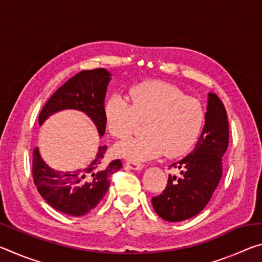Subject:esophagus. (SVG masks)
I'll return each instance as SVG.
<instances>
[{"label":"esophagus","mask_w":262,"mask_h":262,"mask_svg":"<svg viewBox=\"0 0 262 262\" xmlns=\"http://www.w3.org/2000/svg\"><path fill=\"white\" fill-rule=\"evenodd\" d=\"M125 166L127 168H130V170H135V171H139V170H142V168H143V165H142V164L134 163V162H126Z\"/></svg>","instance_id":"34e87169"}]
</instances>
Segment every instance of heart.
I'll return each mask as SVG.
<instances>
[{
    "instance_id": "b5f03b06",
    "label": "heart",
    "mask_w": 262,
    "mask_h": 262,
    "mask_svg": "<svg viewBox=\"0 0 262 262\" xmlns=\"http://www.w3.org/2000/svg\"><path fill=\"white\" fill-rule=\"evenodd\" d=\"M129 100L112 94L104 103L106 127L117 139H125L136 129L139 121H145L144 136L114 145L117 156L144 162L162 154L168 158L181 157L194 148L206 120L200 100L186 96L174 84L156 79L130 86Z\"/></svg>"
}]
</instances>
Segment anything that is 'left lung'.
I'll list each match as a JSON object with an SVG mask.
<instances>
[{
    "label": "left lung",
    "mask_w": 262,
    "mask_h": 262,
    "mask_svg": "<svg viewBox=\"0 0 262 262\" xmlns=\"http://www.w3.org/2000/svg\"><path fill=\"white\" fill-rule=\"evenodd\" d=\"M229 144V121L217 95L208 94L206 123L194 150L171 166L180 177L168 176L165 189L151 199L155 211L167 222H181L198 215L212 196L223 173L222 157Z\"/></svg>",
    "instance_id": "8db88e82"
}]
</instances>
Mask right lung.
I'll return each mask as SVG.
<instances>
[{
    "instance_id": "right-lung-1",
    "label": "right lung",
    "mask_w": 262,
    "mask_h": 262,
    "mask_svg": "<svg viewBox=\"0 0 262 262\" xmlns=\"http://www.w3.org/2000/svg\"><path fill=\"white\" fill-rule=\"evenodd\" d=\"M111 76L104 68L75 75L48 99L39 115V125L60 111L76 110L85 113L94 121L99 136H104V103ZM106 149V145L99 147L94 161L84 167L62 172L48 166L37 148L33 151L32 174L38 192L57 211L75 217L86 215L107 192L111 176L122 166L120 159L104 165Z\"/></svg>"
}]
</instances>
